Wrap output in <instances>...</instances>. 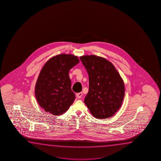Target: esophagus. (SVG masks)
Masks as SVG:
<instances>
[{
  "label": "esophagus",
  "mask_w": 161,
  "mask_h": 161,
  "mask_svg": "<svg viewBox=\"0 0 161 161\" xmlns=\"http://www.w3.org/2000/svg\"><path fill=\"white\" fill-rule=\"evenodd\" d=\"M76 97H77L78 98H80L82 97V96H83V93H82V92L77 93V94H76Z\"/></svg>",
  "instance_id": "esophagus-1"
}]
</instances>
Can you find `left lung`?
I'll use <instances>...</instances> for the list:
<instances>
[{
	"label": "left lung",
	"instance_id": "8db88e82",
	"mask_svg": "<svg viewBox=\"0 0 161 161\" xmlns=\"http://www.w3.org/2000/svg\"><path fill=\"white\" fill-rule=\"evenodd\" d=\"M80 58L89 74V92L84 101L86 105L96 118L113 116L123 101V79L106 58L94 55H83Z\"/></svg>",
	"mask_w": 161,
	"mask_h": 161
}]
</instances>
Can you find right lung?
I'll return each instance as SVG.
<instances>
[{"label": "right lung", "instance_id": "obj_1", "mask_svg": "<svg viewBox=\"0 0 161 161\" xmlns=\"http://www.w3.org/2000/svg\"><path fill=\"white\" fill-rule=\"evenodd\" d=\"M79 63L76 56L62 53L49 59L42 67L34 93L38 103L45 112L59 116L73 103L75 95L71 90L69 71Z\"/></svg>", "mask_w": 161, "mask_h": 161}]
</instances>
